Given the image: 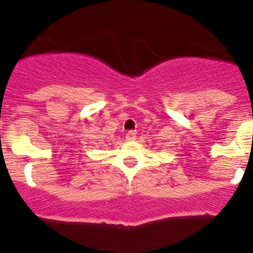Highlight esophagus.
Returning <instances> with one entry per match:
<instances>
[{
	"label": "esophagus",
	"mask_w": 253,
	"mask_h": 253,
	"mask_svg": "<svg viewBox=\"0 0 253 253\" xmlns=\"http://www.w3.org/2000/svg\"><path fill=\"white\" fill-rule=\"evenodd\" d=\"M135 133L134 131H128L126 133V135H125V138H126V140H129V142H133V140H135Z\"/></svg>",
	"instance_id": "1"
}]
</instances>
